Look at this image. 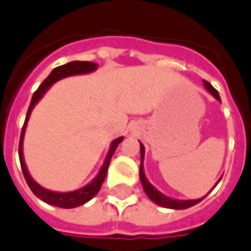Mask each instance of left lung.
Segmentation results:
<instances>
[{
  "instance_id": "obj_1",
  "label": "left lung",
  "mask_w": 251,
  "mask_h": 251,
  "mask_svg": "<svg viewBox=\"0 0 251 251\" xmlns=\"http://www.w3.org/2000/svg\"><path fill=\"white\" fill-rule=\"evenodd\" d=\"M204 86L205 88L210 91L214 97H215L218 100H221V97H219V93L216 91L215 88L211 86L210 83L204 80ZM141 145V165H140V179H141V183H142V187L145 189V192L147 195L149 196V199L152 200L153 203H156V204L161 205V207H165V208H174V210H184V208H189V207H192V205L198 204L199 201L203 200L201 199H196V200H176V199H171L168 196H165L163 195L160 191L154 188L148 179L145 177V174H144V167H142V161H144V154H145V149H144V145Z\"/></svg>"
}]
</instances>
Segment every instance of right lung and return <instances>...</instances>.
<instances>
[{"instance_id":"1","label":"right lung","mask_w":251,"mask_h":251,"mask_svg":"<svg viewBox=\"0 0 251 251\" xmlns=\"http://www.w3.org/2000/svg\"><path fill=\"white\" fill-rule=\"evenodd\" d=\"M98 64L91 62H70L64 64V66L56 67L53 71L48 75L44 82L41 83L39 88L36 90L33 97H32V100H30L29 109H28V113H26V118H25L24 126H23V130H21V136H20V144H19V156H20V164H21V169H23V174H24L25 181L26 184L29 185L30 191L33 194L41 199L43 201H46L48 204L56 205V207H62V208H74V207H77V205H82L84 203H87L88 200L93 199L95 195L98 194V191L100 189L102 184H103L104 177L107 175V169H109L110 160L114 154L115 149L118 147L124 137H120L114 141L111 142V147H110V151L107 153V157L104 160L102 168L99 171L98 176L90 183L86 187L77 189V191H72V192H64V194H60V192H52V191H48V189L43 188L41 185H39L36 183L35 180L30 177L29 172L26 169V165L24 163V156H23V140H24V133L25 127H26V122L29 120V115L32 109L35 107V104L40 100V98L46 94V91L48 88L51 87L52 84L55 82H57L59 79H63L66 76H71V75H77V74H88V72H93L97 70Z\"/></svg>"}]
</instances>
